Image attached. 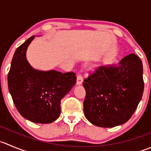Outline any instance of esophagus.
I'll list each match as a JSON object with an SVG mask.
<instances>
[{"label": "esophagus", "mask_w": 151, "mask_h": 151, "mask_svg": "<svg viewBox=\"0 0 151 151\" xmlns=\"http://www.w3.org/2000/svg\"><path fill=\"white\" fill-rule=\"evenodd\" d=\"M83 76H82L81 74H78L77 75V84L80 85L83 83Z\"/></svg>", "instance_id": "34e87169"}]
</instances>
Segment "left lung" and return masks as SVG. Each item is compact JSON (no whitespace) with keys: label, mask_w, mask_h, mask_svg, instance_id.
<instances>
[{"label":"left lung","mask_w":151,"mask_h":151,"mask_svg":"<svg viewBox=\"0 0 151 151\" xmlns=\"http://www.w3.org/2000/svg\"><path fill=\"white\" fill-rule=\"evenodd\" d=\"M86 119L102 128L125 123L134 114L144 91L142 63L135 54L125 56L119 66H100L83 80Z\"/></svg>","instance_id":"left-lung-1"}]
</instances>
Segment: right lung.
Listing matches in <instances>:
<instances>
[{
    "label": "right lung",
    "mask_w": 151,
    "mask_h": 151,
    "mask_svg": "<svg viewBox=\"0 0 151 151\" xmlns=\"http://www.w3.org/2000/svg\"><path fill=\"white\" fill-rule=\"evenodd\" d=\"M35 36L20 45L12 60L8 87L21 116L35 123H51L60 114V101L77 82L73 71H40L26 60V52Z\"/></svg>",
    "instance_id": "add662e5"
}]
</instances>
